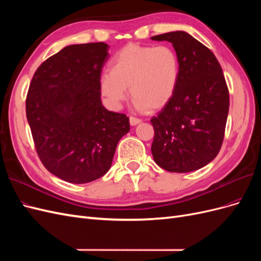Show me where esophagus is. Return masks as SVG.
<instances>
[{
    "label": "esophagus",
    "mask_w": 261,
    "mask_h": 261,
    "mask_svg": "<svg viewBox=\"0 0 261 261\" xmlns=\"http://www.w3.org/2000/svg\"><path fill=\"white\" fill-rule=\"evenodd\" d=\"M140 122H141L140 118H137V117H135V116H130V117H129V124H130L132 126H135V125L139 124Z\"/></svg>",
    "instance_id": "obj_1"
}]
</instances>
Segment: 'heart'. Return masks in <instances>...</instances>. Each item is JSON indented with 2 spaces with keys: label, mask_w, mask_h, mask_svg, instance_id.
I'll list each match as a JSON object with an SVG mask.
<instances>
[{
  "label": "heart",
  "mask_w": 261,
  "mask_h": 261,
  "mask_svg": "<svg viewBox=\"0 0 261 261\" xmlns=\"http://www.w3.org/2000/svg\"><path fill=\"white\" fill-rule=\"evenodd\" d=\"M180 78V60L171 45L126 44L115 55L100 89L112 105L126 98V88L139 110L159 111L174 98Z\"/></svg>",
  "instance_id": "heart-1"
}]
</instances>
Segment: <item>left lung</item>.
<instances>
[{
	"instance_id": "1",
	"label": "left lung",
	"mask_w": 261,
	"mask_h": 261,
	"mask_svg": "<svg viewBox=\"0 0 261 261\" xmlns=\"http://www.w3.org/2000/svg\"><path fill=\"white\" fill-rule=\"evenodd\" d=\"M169 41L180 60L174 98L151 118L154 162L169 172L186 173L207 165L223 143L230 96L216 55L185 31L151 37Z\"/></svg>"
}]
</instances>
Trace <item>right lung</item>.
<instances>
[{
  "instance_id": "add662e5",
  "label": "right lung",
  "mask_w": 261,
  "mask_h": 261,
  "mask_svg": "<svg viewBox=\"0 0 261 261\" xmlns=\"http://www.w3.org/2000/svg\"><path fill=\"white\" fill-rule=\"evenodd\" d=\"M105 42L65 46L46 59L31 80L26 115L39 159L53 175L73 184L103 176L111 168L129 118L102 106Z\"/></svg>"
}]
</instances>
